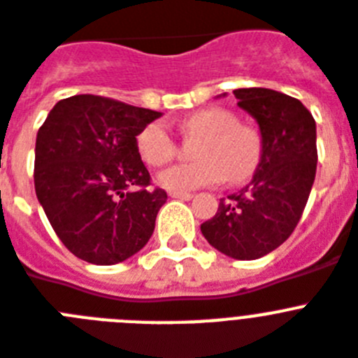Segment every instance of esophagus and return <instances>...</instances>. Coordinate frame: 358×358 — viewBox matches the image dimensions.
Returning a JSON list of instances; mask_svg holds the SVG:
<instances>
[{"instance_id": "obj_1", "label": "esophagus", "mask_w": 358, "mask_h": 358, "mask_svg": "<svg viewBox=\"0 0 358 358\" xmlns=\"http://www.w3.org/2000/svg\"><path fill=\"white\" fill-rule=\"evenodd\" d=\"M171 198H178V200H191L193 193H169Z\"/></svg>"}]
</instances>
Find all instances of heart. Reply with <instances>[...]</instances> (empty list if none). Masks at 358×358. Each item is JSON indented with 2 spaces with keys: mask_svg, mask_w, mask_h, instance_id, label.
I'll return each instance as SVG.
<instances>
[{
  "mask_svg": "<svg viewBox=\"0 0 358 358\" xmlns=\"http://www.w3.org/2000/svg\"><path fill=\"white\" fill-rule=\"evenodd\" d=\"M180 133L198 140L193 149L196 162L173 165L156 176L158 185L171 193H187L225 178L242 184L253 176L262 158V138L248 123L225 109L211 107L191 113L180 122ZM138 151L149 165H164L176 155V142L164 122H152L138 134Z\"/></svg>",
  "mask_w": 358,
  "mask_h": 358,
  "instance_id": "1",
  "label": "heart"
}]
</instances>
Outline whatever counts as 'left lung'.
Wrapping results in <instances>:
<instances>
[{
    "label": "left lung",
    "instance_id": "1",
    "mask_svg": "<svg viewBox=\"0 0 358 358\" xmlns=\"http://www.w3.org/2000/svg\"><path fill=\"white\" fill-rule=\"evenodd\" d=\"M257 120L262 158L240 193L222 198L200 225L215 249L236 260H257L284 244L308 203L317 173V125L302 101L262 87L233 91Z\"/></svg>",
    "mask_w": 358,
    "mask_h": 358
}]
</instances>
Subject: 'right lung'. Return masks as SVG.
<instances>
[{"instance_id":"right-lung-1","label":"right lung","mask_w":358,"mask_h":358,"mask_svg":"<svg viewBox=\"0 0 358 358\" xmlns=\"http://www.w3.org/2000/svg\"><path fill=\"white\" fill-rule=\"evenodd\" d=\"M162 113L103 96L54 105L36 136L34 187L63 245L89 264L113 266L138 253L167 200L136 136Z\"/></svg>"}]
</instances>
